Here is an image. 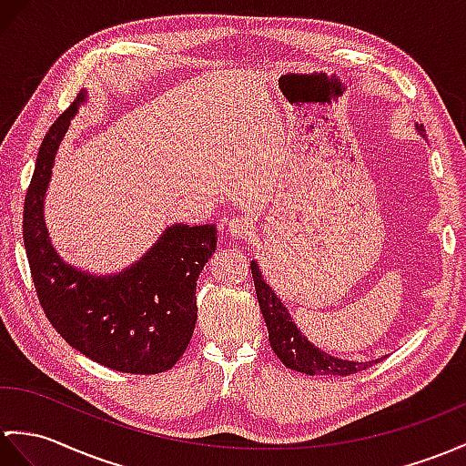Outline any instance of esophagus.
Here are the masks:
<instances>
[{"mask_svg": "<svg viewBox=\"0 0 466 466\" xmlns=\"http://www.w3.org/2000/svg\"><path fill=\"white\" fill-rule=\"evenodd\" d=\"M228 232L236 240H248L254 232V226L250 220L244 218V216H236V218L228 222Z\"/></svg>", "mask_w": 466, "mask_h": 466, "instance_id": "1", "label": "esophagus"}]
</instances>
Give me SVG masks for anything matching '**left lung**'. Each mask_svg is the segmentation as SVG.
Segmentation results:
<instances>
[{"label":"left lung","mask_w":466,"mask_h":466,"mask_svg":"<svg viewBox=\"0 0 466 466\" xmlns=\"http://www.w3.org/2000/svg\"><path fill=\"white\" fill-rule=\"evenodd\" d=\"M419 133L425 137V128L419 127ZM252 278L254 288L258 296L259 309H262L264 321L268 326V338L272 345L278 360L286 367L306 375H353L357 371H363L370 363H355V361H341L335 360L329 353H323L318 348L309 345V341L298 331V328L291 323L288 309L282 306L272 288H269L262 274H259L258 264L252 262Z\"/></svg>","instance_id":"obj_1"}]
</instances>
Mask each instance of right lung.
<instances>
[{
  "label": "right lung",
  "instance_id": "right-lung-1",
  "mask_svg": "<svg viewBox=\"0 0 466 466\" xmlns=\"http://www.w3.org/2000/svg\"><path fill=\"white\" fill-rule=\"evenodd\" d=\"M85 101L81 89L37 153L24 204V242L37 299L71 348L115 371H168L188 348L197 323V279L216 250L214 226H170L127 272L93 278L63 264L43 224L53 158L69 121Z\"/></svg>",
  "mask_w": 466,
  "mask_h": 466
}]
</instances>
